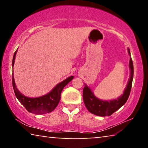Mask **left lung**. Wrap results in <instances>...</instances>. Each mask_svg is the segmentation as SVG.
Masks as SVG:
<instances>
[{
    "instance_id": "obj_1",
    "label": "left lung",
    "mask_w": 148,
    "mask_h": 148,
    "mask_svg": "<svg viewBox=\"0 0 148 148\" xmlns=\"http://www.w3.org/2000/svg\"><path fill=\"white\" fill-rule=\"evenodd\" d=\"M127 51L130 56L129 48L127 49ZM129 68L130 69V75L128 82L123 94L116 99L110 100H100L95 96L92 90L84 84L85 86L83 90L84 102L85 106L90 113L99 116H109L125 104L130 94L134 77V66L131 56L129 62Z\"/></svg>"
}]
</instances>
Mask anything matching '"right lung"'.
Listing matches in <instances>:
<instances>
[{
	"instance_id": "right-lung-1",
	"label": "right lung",
	"mask_w": 148,
	"mask_h": 148,
	"mask_svg": "<svg viewBox=\"0 0 148 148\" xmlns=\"http://www.w3.org/2000/svg\"><path fill=\"white\" fill-rule=\"evenodd\" d=\"M17 50L18 49L14 52V56H13L12 67L14 66ZM73 78V76L68 77L64 80L58 83L48 94L40 97H36V98H30V97L26 96L17 89L13 74L12 86L17 99L28 112L35 114H44L51 112L56 108L60 100V94L63 88Z\"/></svg>"
}]
</instances>
